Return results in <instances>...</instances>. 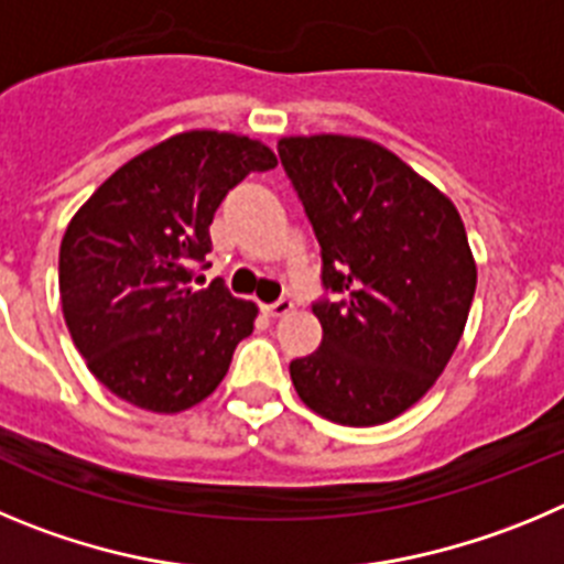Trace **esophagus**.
<instances>
[{
	"mask_svg": "<svg viewBox=\"0 0 564 564\" xmlns=\"http://www.w3.org/2000/svg\"><path fill=\"white\" fill-rule=\"evenodd\" d=\"M294 308V303L289 301V297H281V301L270 303V306H263V312L270 314V317H283V314H289Z\"/></svg>",
	"mask_w": 564,
	"mask_h": 564,
	"instance_id": "34e87169",
	"label": "esophagus"
}]
</instances>
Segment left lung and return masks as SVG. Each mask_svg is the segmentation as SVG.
Instances as JSON below:
<instances>
[{"instance_id":"obj_1","label":"left lung","mask_w":564,"mask_h":564,"mask_svg":"<svg viewBox=\"0 0 564 564\" xmlns=\"http://www.w3.org/2000/svg\"><path fill=\"white\" fill-rule=\"evenodd\" d=\"M323 258V343L292 359L306 408L345 427L402 415L444 373L478 270L458 210L393 151L362 137L278 140Z\"/></svg>"}]
</instances>
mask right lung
<instances>
[{
  "mask_svg": "<svg viewBox=\"0 0 564 564\" xmlns=\"http://www.w3.org/2000/svg\"><path fill=\"white\" fill-rule=\"evenodd\" d=\"M275 165L245 134L182 131L126 162L73 216L58 252L61 308L89 370L123 402L180 413L219 388L258 306L221 281L191 283L227 191Z\"/></svg>",
  "mask_w": 564,
  "mask_h": 564,
  "instance_id": "obj_1",
  "label": "right lung"
}]
</instances>
